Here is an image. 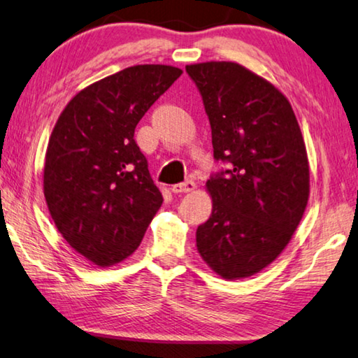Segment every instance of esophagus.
Segmentation results:
<instances>
[{
  "label": "esophagus",
  "instance_id": "34e87169",
  "mask_svg": "<svg viewBox=\"0 0 358 358\" xmlns=\"http://www.w3.org/2000/svg\"><path fill=\"white\" fill-rule=\"evenodd\" d=\"M192 190H195V182L193 180H185V182L171 185L173 193H189Z\"/></svg>",
  "mask_w": 358,
  "mask_h": 358
}]
</instances>
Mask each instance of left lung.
<instances>
[{
  "label": "left lung",
  "mask_w": 358,
  "mask_h": 358,
  "mask_svg": "<svg viewBox=\"0 0 358 358\" xmlns=\"http://www.w3.org/2000/svg\"><path fill=\"white\" fill-rule=\"evenodd\" d=\"M203 98L214 160L213 214L196 230L203 260L225 279L248 278L289 244L309 198V166L289 99L231 62L185 66Z\"/></svg>",
  "instance_id": "left-lung-1"
}]
</instances>
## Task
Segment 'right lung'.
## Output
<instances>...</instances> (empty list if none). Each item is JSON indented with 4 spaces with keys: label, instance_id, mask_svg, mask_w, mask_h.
Segmentation results:
<instances>
[{
    "label": "right lung",
    "instance_id": "add662e5",
    "mask_svg": "<svg viewBox=\"0 0 358 358\" xmlns=\"http://www.w3.org/2000/svg\"><path fill=\"white\" fill-rule=\"evenodd\" d=\"M182 69L138 64L79 92L58 117L44 165V196L58 231L98 266L131 255L163 196L134 128Z\"/></svg>",
    "mask_w": 358,
    "mask_h": 358
}]
</instances>
